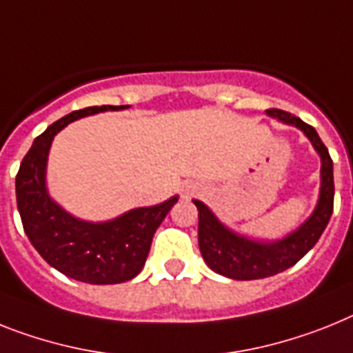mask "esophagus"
Here are the masks:
<instances>
[{"label":"esophagus","mask_w":353,"mask_h":353,"mask_svg":"<svg viewBox=\"0 0 353 353\" xmlns=\"http://www.w3.org/2000/svg\"><path fill=\"white\" fill-rule=\"evenodd\" d=\"M189 194H191V192H189V191H183V196H185V198H188Z\"/></svg>","instance_id":"esophagus-1"}]
</instances>
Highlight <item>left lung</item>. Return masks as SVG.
<instances>
[{
    "mask_svg": "<svg viewBox=\"0 0 353 353\" xmlns=\"http://www.w3.org/2000/svg\"><path fill=\"white\" fill-rule=\"evenodd\" d=\"M266 114L280 123L302 130L320 155V194L314 210L305 221L280 239H254L228 228L200 200H192L198 209V245L207 266L219 275L234 280H257L282 273L303 257L318 243L334 209V165L318 132L293 114L270 108Z\"/></svg>",
    "mask_w": 353,
    "mask_h": 353,
    "instance_id": "obj_1",
    "label": "left lung"
}]
</instances>
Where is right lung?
I'll list each match as a JSON object with an SVG mask.
<instances>
[{
  "instance_id": "1",
  "label": "right lung",
  "mask_w": 353,
  "mask_h": 353,
  "mask_svg": "<svg viewBox=\"0 0 353 353\" xmlns=\"http://www.w3.org/2000/svg\"><path fill=\"white\" fill-rule=\"evenodd\" d=\"M130 105H101L74 110L33 141L16 176L17 209L26 236L41 257L65 276L85 284H121L141 273L155 230L179 196L159 205L137 207L107 221H85L50 196L46 170L55 135L69 123Z\"/></svg>"
}]
</instances>
